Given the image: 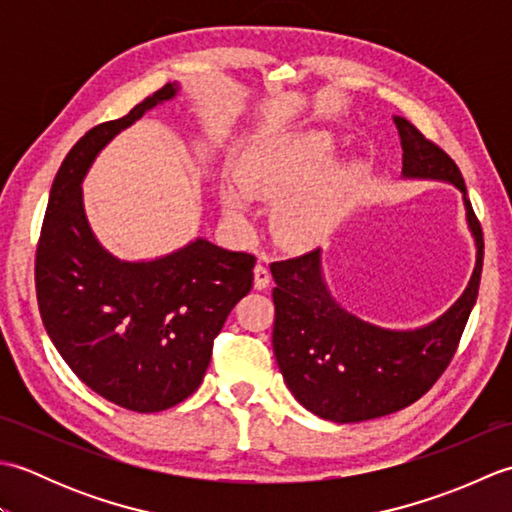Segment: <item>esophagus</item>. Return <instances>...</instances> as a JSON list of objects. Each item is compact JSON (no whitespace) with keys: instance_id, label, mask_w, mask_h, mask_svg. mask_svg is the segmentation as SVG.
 Returning <instances> with one entry per match:
<instances>
[{"instance_id":"obj_1","label":"esophagus","mask_w":512,"mask_h":512,"mask_svg":"<svg viewBox=\"0 0 512 512\" xmlns=\"http://www.w3.org/2000/svg\"><path fill=\"white\" fill-rule=\"evenodd\" d=\"M253 273H255V288L257 290H264L270 284V279H273V275H270V268L266 264H257Z\"/></svg>"}]
</instances>
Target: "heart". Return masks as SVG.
Listing matches in <instances>:
<instances>
[{
  "mask_svg": "<svg viewBox=\"0 0 512 512\" xmlns=\"http://www.w3.org/2000/svg\"><path fill=\"white\" fill-rule=\"evenodd\" d=\"M332 151V134L312 129L270 140L244 162L242 189L250 198L282 200L275 209V228L284 242L306 244L334 222L350 171L336 169L313 182L328 165ZM222 206L231 220L246 222L248 204L237 189L226 187L222 191Z\"/></svg>",
  "mask_w": 512,
  "mask_h": 512,
  "instance_id": "heart-1",
  "label": "heart"
}]
</instances>
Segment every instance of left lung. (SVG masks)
<instances>
[{
    "label": "left lung",
    "mask_w": 512,
    "mask_h": 512,
    "mask_svg": "<svg viewBox=\"0 0 512 512\" xmlns=\"http://www.w3.org/2000/svg\"><path fill=\"white\" fill-rule=\"evenodd\" d=\"M402 178L442 180L460 189L475 239V270L462 297L418 330H387L339 306L321 273V248L270 266L275 279L273 350L288 389L314 416L363 422L409 407L427 394L458 350L480 290L484 237L466 184L447 151L394 116Z\"/></svg>",
    "instance_id": "obj_1"
}]
</instances>
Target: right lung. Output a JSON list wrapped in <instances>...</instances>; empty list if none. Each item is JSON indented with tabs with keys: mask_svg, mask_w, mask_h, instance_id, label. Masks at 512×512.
I'll use <instances>...</instances> for the list:
<instances>
[{
	"mask_svg": "<svg viewBox=\"0 0 512 512\" xmlns=\"http://www.w3.org/2000/svg\"><path fill=\"white\" fill-rule=\"evenodd\" d=\"M176 94L178 83H167L70 149L35 259L41 321L63 361L96 394L138 413L169 409L200 387L213 339L253 288V255L198 237L165 257L125 262L101 246L85 217L81 182L94 158Z\"/></svg>",
	"mask_w": 512,
	"mask_h": 512,
	"instance_id": "add662e5",
	"label": "right lung"
}]
</instances>
